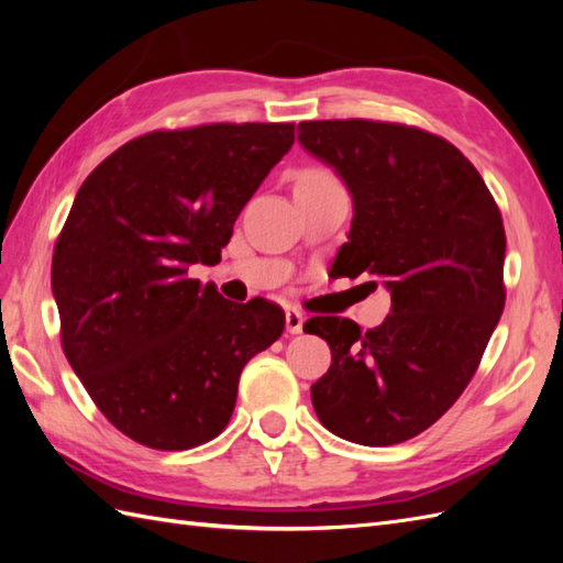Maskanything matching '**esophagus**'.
<instances>
[{"label":"esophagus","instance_id":"34e87169","mask_svg":"<svg viewBox=\"0 0 563 563\" xmlns=\"http://www.w3.org/2000/svg\"><path fill=\"white\" fill-rule=\"evenodd\" d=\"M285 327H288L290 333H302V327H305V314L300 312V309L295 307H288L285 309Z\"/></svg>","mask_w":563,"mask_h":563}]
</instances>
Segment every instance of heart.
Listing matches in <instances>:
<instances>
[{
  "instance_id": "1",
  "label": "heart",
  "mask_w": 563,
  "mask_h": 563,
  "mask_svg": "<svg viewBox=\"0 0 563 563\" xmlns=\"http://www.w3.org/2000/svg\"><path fill=\"white\" fill-rule=\"evenodd\" d=\"M327 178H333V174L321 169V166H307V169L297 174V181H327Z\"/></svg>"
}]
</instances>
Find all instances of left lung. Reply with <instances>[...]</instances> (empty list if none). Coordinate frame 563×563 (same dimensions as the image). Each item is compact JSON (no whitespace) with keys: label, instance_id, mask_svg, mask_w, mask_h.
Instances as JSON below:
<instances>
[{"label":"left lung","instance_id":"8db88e82","mask_svg":"<svg viewBox=\"0 0 563 563\" xmlns=\"http://www.w3.org/2000/svg\"><path fill=\"white\" fill-rule=\"evenodd\" d=\"M297 130L353 196L333 266L375 275L391 292L375 329L341 317L305 324L331 349L314 411L343 440L397 445L433 426L479 367L506 305L504 220L474 164L421 128L351 118Z\"/></svg>","mask_w":563,"mask_h":563}]
</instances>
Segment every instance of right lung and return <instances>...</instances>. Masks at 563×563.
<instances>
[{
    "label": "right lung",
    "mask_w": 563,
    "mask_h": 563,
    "mask_svg": "<svg viewBox=\"0 0 563 563\" xmlns=\"http://www.w3.org/2000/svg\"><path fill=\"white\" fill-rule=\"evenodd\" d=\"M292 142V123L154 130L106 157L71 202L51 273L63 351L99 411L140 445L218 438L244 365L280 339L278 305H234L188 268L220 261Z\"/></svg>",
    "instance_id": "1"
}]
</instances>
